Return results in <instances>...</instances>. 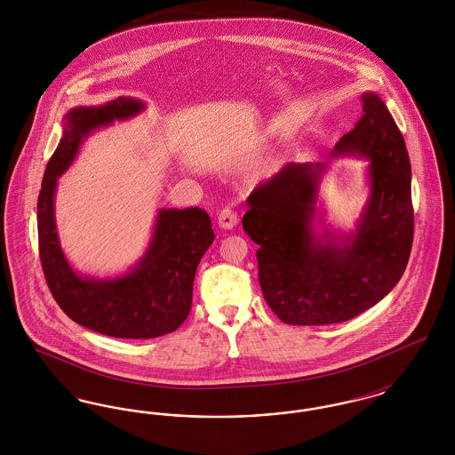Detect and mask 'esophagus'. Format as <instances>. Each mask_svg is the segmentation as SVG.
I'll list each match as a JSON object with an SVG mask.
<instances>
[{
  "label": "esophagus",
  "instance_id": "1",
  "mask_svg": "<svg viewBox=\"0 0 455 455\" xmlns=\"http://www.w3.org/2000/svg\"><path fill=\"white\" fill-rule=\"evenodd\" d=\"M218 225H220V228H225V230L234 228L237 225V213L230 208L221 210V213L218 217Z\"/></svg>",
  "mask_w": 455,
  "mask_h": 455
}]
</instances>
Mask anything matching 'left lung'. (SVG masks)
I'll return each mask as SVG.
<instances>
[{"mask_svg":"<svg viewBox=\"0 0 455 455\" xmlns=\"http://www.w3.org/2000/svg\"><path fill=\"white\" fill-rule=\"evenodd\" d=\"M363 116L331 152L368 160V199L355 232L341 234L317 210L325 164H286L249 196L242 218L259 245V283L286 324L345 323L380 302L411 254V164L384 100L362 95ZM321 226L322 230L316 228Z\"/></svg>","mask_w":455,"mask_h":455,"instance_id":"obj_1","label":"left lung"}]
</instances>
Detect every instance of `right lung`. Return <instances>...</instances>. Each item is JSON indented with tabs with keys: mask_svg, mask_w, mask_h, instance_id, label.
Instances as JSON below:
<instances>
[{
	"mask_svg": "<svg viewBox=\"0 0 455 455\" xmlns=\"http://www.w3.org/2000/svg\"><path fill=\"white\" fill-rule=\"evenodd\" d=\"M141 110L145 104L134 97L69 108L60 145L47 162L37 201L39 254L54 300L76 324L123 339L158 338L188 319L197 264L215 240L212 220L204 210L162 208L147 252L128 273L116 278L84 276L66 259L54 218L58 179L93 131L108 128L114 121H126Z\"/></svg>",
	"mask_w": 455,
	"mask_h": 455,
	"instance_id": "obj_1",
	"label": "right lung"
}]
</instances>
